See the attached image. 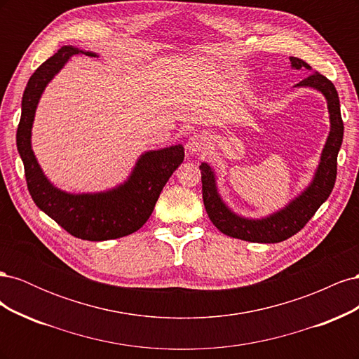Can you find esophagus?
Instances as JSON below:
<instances>
[{
    "label": "esophagus",
    "mask_w": 359,
    "mask_h": 359,
    "mask_svg": "<svg viewBox=\"0 0 359 359\" xmlns=\"http://www.w3.org/2000/svg\"><path fill=\"white\" fill-rule=\"evenodd\" d=\"M206 145H208V139H206L203 135L201 133H196L190 136V139L187 140V149L189 153L194 154V153H201V151H203L206 148Z\"/></svg>",
    "instance_id": "1"
}]
</instances>
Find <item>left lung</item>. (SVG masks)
I'll return each instance as SVG.
<instances>
[{
    "label": "left lung",
    "instance_id": "obj_1",
    "mask_svg": "<svg viewBox=\"0 0 359 359\" xmlns=\"http://www.w3.org/2000/svg\"><path fill=\"white\" fill-rule=\"evenodd\" d=\"M293 69L311 67L301 58L290 57ZM295 86H310L320 91L328 102L331 132L323 147L320 161L310 186L298 198L289 202L283 210L271 214L265 219H245L227 208L217 190L215 173L208 163L199 166L202 175V198L206 214L212 224L227 236L238 238L250 243L274 244L287 240L298 233L307 222L319 210V206L328 199L337 178V156L343 142V119L340 114V100L334 83L320 73H311Z\"/></svg>",
    "mask_w": 359,
    "mask_h": 359
}]
</instances>
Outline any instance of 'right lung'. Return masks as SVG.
Instances as JSON below:
<instances>
[{
  "label": "right lung",
  "mask_w": 359,
  "mask_h": 359,
  "mask_svg": "<svg viewBox=\"0 0 359 359\" xmlns=\"http://www.w3.org/2000/svg\"><path fill=\"white\" fill-rule=\"evenodd\" d=\"M76 53L97 57L94 52L62 46L32 73L22 97L16 145L24 161L28 191L43 212L81 240H115L136 232L147 223L163 187L184 160V147L172 145L157 151H147L139 157L128 180L107 191L74 194L50 184L31 149V128L41 93Z\"/></svg>",
  "instance_id": "obj_1"
}]
</instances>
